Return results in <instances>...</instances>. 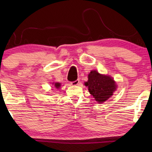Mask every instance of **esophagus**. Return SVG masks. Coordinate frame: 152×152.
<instances>
[{"instance_id":"obj_1","label":"esophagus","mask_w":152,"mask_h":152,"mask_svg":"<svg viewBox=\"0 0 152 152\" xmlns=\"http://www.w3.org/2000/svg\"><path fill=\"white\" fill-rule=\"evenodd\" d=\"M80 84V80H76L75 81H74V82H70V84L72 85V86H77V85H78Z\"/></svg>"}]
</instances>
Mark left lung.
I'll return each instance as SVG.
<instances>
[{"label": "left lung", "instance_id": "1", "mask_svg": "<svg viewBox=\"0 0 152 152\" xmlns=\"http://www.w3.org/2000/svg\"><path fill=\"white\" fill-rule=\"evenodd\" d=\"M88 77V82H85V86H88L89 93L97 102L102 103L107 101L117 88L113 78L99 74L97 70H92Z\"/></svg>", "mask_w": 152, "mask_h": 152}]
</instances>
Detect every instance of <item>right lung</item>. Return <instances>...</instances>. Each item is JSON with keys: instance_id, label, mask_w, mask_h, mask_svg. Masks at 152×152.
Segmentation results:
<instances>
[{"instance_id": "add662e5", "label": "right lung", "mask_w": 152, "mask_h": 152, "mask_svg": "<svg viewBox=\"0 0 152 152\" xmlns=\"http://www.w3.org/2000/svg\"><path fill=\"white\" fill-rule=\"evenodd\" d=\"M55 87L57 88H59V87H60V86H61V85H60V83H55Z\"/></svg>"}]
</instances>
